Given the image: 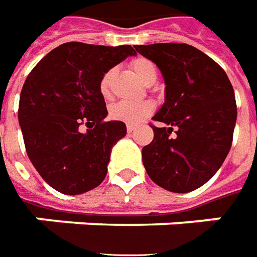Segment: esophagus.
Masks as SVG:
<instances>
[{"instance_id":"34e87169","label":"esophagus","mask_w":257,"mask_h":257,"mask_svg":"<svg viewBox=\"0 0 257 257\" xmlns=\"http://www.w3.org/2000/svg\"><path fill=\"white\" fill-rule=\"evenodd\" d=\"M134 130H136V127H134V125H130V124L127 125V132L128 133H133Z\"/></svg>"}]
</instances>
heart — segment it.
I'll list each match as a JSON object with an SVG mask.
<instances>
[{
    "label": "heart",
    "instance_id": "b5f03b06",
    "mask_svg": "<svg viewBox=\"0 0 257 257\" xmlns=\"http://www.w3.org/2000/svg\"><path fill=\"white\" fill-rule=\"evenodd\" d=\"M133 72L140 77L144 83H150L151 80H156L157 70L154 65L147 59L137 58L132 62ZM113 76V70H107L99 83V90L103 97H108L110 94V82ZM154 111V104L151 101H128L121 100L113 103L108 108V116L116 121H121L125 124L137 125L140 124L143 120Z\"/></svg>",
    "mask_w": 257,
    "mask_h": 257
}]
</instances>
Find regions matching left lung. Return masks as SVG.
I'll return each instance as SVG.
<instances>
[{"label": "left lung", "mask_w": 257, "mask_h": 257, "mask_svg": "<svg viewBox=\"0 0 257 257\" xmlns=\"http://www.w3.org/2000/svg\"><path fill=\"white\" fill-rule=\"evenodd\" d=\"M154 62L165 83V101L153 117L154 139L143 147L149 177L171 192L202 187L228 156L236 123V100L225 70L187 44L136 45ZM175 130L174 134L172 130Z\"/></svg>", "instance_id": "obj_1"}]
</instances>
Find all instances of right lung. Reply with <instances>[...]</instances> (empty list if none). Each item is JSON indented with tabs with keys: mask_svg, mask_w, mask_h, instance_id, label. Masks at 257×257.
Instances as JSON below:
<instances>
[{
	"mask_svg": "<svg viewBox=\"0 0 257 257\" xmlns=\"http://www.w3.org/2000/svg\"><path fill=\"white\" fill-rule=\"evenodd\" d=\"M136 55L130 45L68 42L31 70L18 120L31 163L56 191L77 195L104 180L111 149L127 128L121 121H104L107 108L99 83L107 70ZM82 122L88 125L84 133Z\"/></svg>",
	"mask_w": 257,
	"mask_h": 257,
	"instance_id": "obj_1",
	"label": "right lung"
}]
</instances>
